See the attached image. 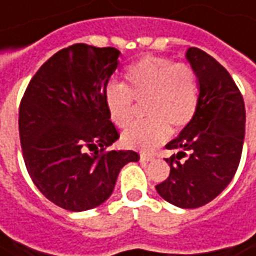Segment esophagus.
I'll return each instance as SVG.
<instances>
[{
	"instance_id": "1",
	"label": "esophagus",
	"mask_w": 256,
	"mask_h": 256,
	"mask_svg": "<svg viewBox=\"0 0 256 256\" xmlns=\"http://www.w3.org/2000/svg\"><path fill=\"white\" fill-rule=\"evenodd\" d=\"M150 160H153V156H150V154H140V162H150Z\"/></svg>"
}]
</instances>
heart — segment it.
<instances>
[{"mask_svg": "<svg viewBox=\"0 0 256 256\" xmlns=\"http://www.w3.org/2000/svg\"><path fill=\"white\" fill-rule=\"evenodd\" d=\"M124 84L107 86L104 102L111 121L120 128L131 124L135 102H145V122L124 132L125 146L150 152L170 136L172 128L181 131L191 124L199 107V82L190 64L172 58L145 56L128 65Z\"/></svg>", "mask_w": 256, "mask_h": 256, "instance_id": "obj_1", "label": "heart"}]
</instances>
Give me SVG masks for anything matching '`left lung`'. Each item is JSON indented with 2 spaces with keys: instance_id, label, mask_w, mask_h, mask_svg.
Segmentation results:
<instances>
[{
  "instance_id": "8db88e82",
  "label": "left lung",
  "mask_w": 256,
  "mask_h": 256,
  "mask_svg": "<svg viewBox=\"0 0 256 256\" xmlns=\"http://www.w3.org/2000/svg\"><path fill=\"white\" fill-rule=\"evenodd\" d=\"M186 60L199 80L196 116L166 148L170 176L156 185L172 205L194 209L216 198L234 177L242 153L246 106L241 92L223 65L196 47Z\"/></svg>"
}]
</instances>
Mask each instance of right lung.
I'll return each mask as SVG.
<instances>
[{
    "mask_svg": "<svg viewBox=\"0 0 256 256\" xmlns=\"http://www.w3.org/2000/svg\"><path fill=\"white\" fill-rule=\"evenodd\" d=\"M120 51L78 43L47 60L19 107L28 172L38 191L62 209L82 212L108 199L118 172L138 162L134 150H108L118 138L104 93Z\"/></svg>",
    "mask_w": 256,
    "mask_h": 256,
    "instance_id": "right-lung-1",
    "label": "right lung"
}]
</instances>
